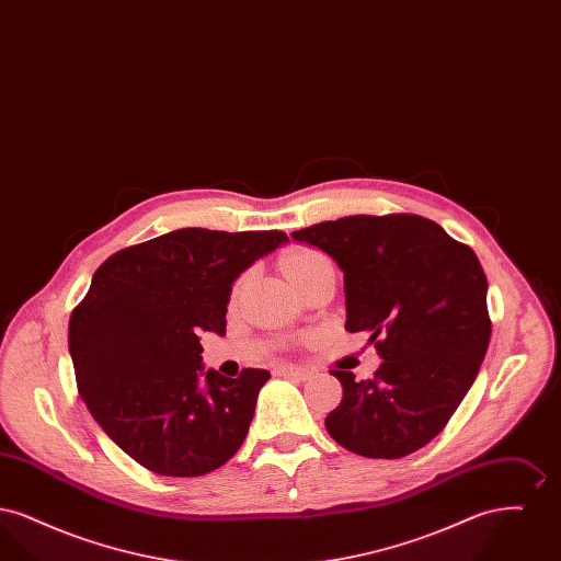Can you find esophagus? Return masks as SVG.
I'll return each mask as SVG.
<instances>
[{"label": "esophagus", "mask_w": 561, "mask_h": 561, "mask_svg": "<svg viewBox=\"0 0 561 561\" xmlns=\"http://www.w3.org/2000/svg\"><path fill=\"white\" fill-rule=\"evenodd\" d=\"M275 374L277 376H284V378H296V380H307L309 378V370L307 368H300V366H288V364H284V366H277L275 368Z\"/></svg>", "instance_id": "1"}]
</instances>
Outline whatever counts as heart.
<instances>
[{"label": "heart", "mask_w": 561, "mask_h": 561, "mask_svg": "<svg viewBox=\"0 0 561 561\" xmlns=\"http://www.w3.org/2000/svg\"><path fill=\"white\" fill-rule=\"evenodd\" d=\"M323 261V256H321L320 252H316V250H309V248H298V250H293L290 254H286L284 256V261H282V268H284V273L288 275V279L293 282L296 279L300 273H305L307 268L313 267L316 263H320ZM241 288H243V282H240L238 286H236V290H233V298L241 293Z\"/></svg>", "instance_id": "1"}]
</instances>
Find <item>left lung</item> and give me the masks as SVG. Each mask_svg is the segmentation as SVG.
I'll list each match as a JSON object with an SVG mask.
<instances>
[{
    "label": "left lung",
    "instance_id": "left-lung-1",
    "mask_svg": "<svg viewBox=\"0 0 561 561\" xmlns=\"http://www.w3.org/2000/svg\"><path fill=\"white\" fill-rule=\"evenodd\" d=\"M345 273L348 332L382 357L368 380L332 370L343 401L325 416L336 444L401 458L428 444L471 389L490 345L488 282L476 252L416 214H357L294 231Z\"/></svg>",
    "mask_w": 561,
    "mask_h": 561
}]
</instances>
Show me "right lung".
Masks as SVG:
<instances>
[{
    "label": "right lung",
    "instance_id": "1",
    "mask_svg": "<svg viewBox=\"0 0 561 561\" xmlns=\"http://www.w3.org/2000/svg\"><path fill=\"white\" fill-rule=\"evenodd\" d=\"M284 231L179 229L108 256L69 320L78 389L108 437L168 478L240 450L271 374L204 370L199 330L225 336L231 286Z\"/></svg>",
    "mask_w": 561,
    "mask_h": 561
}]
</instances>
